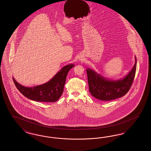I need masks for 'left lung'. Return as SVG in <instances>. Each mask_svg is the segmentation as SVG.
<instances>
[{"mask_svg": "<svg viewBox=\"0 0 151 151\" xmlns=\"http://www.w3.org/2000/svg\"><path fill=\"white\" fill-rule=\"evenodd\" d=\"M137 58L133 68L123 79L110 80L93 70L88 68L89 91L92 96L102 101H110L122 97L127 93L132 86L137 69Z\"/></svg>", "mask_w": 151, "mask_h": 151, "instance_id": "left-lung-1", "label": "left lung"}]
</instances>
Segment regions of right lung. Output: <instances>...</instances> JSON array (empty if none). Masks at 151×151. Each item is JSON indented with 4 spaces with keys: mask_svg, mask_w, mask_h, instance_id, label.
<instances>
[{
    "mask_svg": "<svg viewBox=\"0 0 151 151\" xmlns=\"http://www.w3.org/2000/svg\"><path fill=\"white\" fill-rule=\"evenodd\" d=\"M73 67L72 64L65 65L48 82L40 86L26 87L18 83L14 78L13 81L17 89L30 100L54 102L58 100L63 93L67 73Z\"/></svg>",
    "mask_w": 151,
    "mask_h": 151,
    "instance_id": "obj_1",
    "label": "right lung"
}]
</instances>
